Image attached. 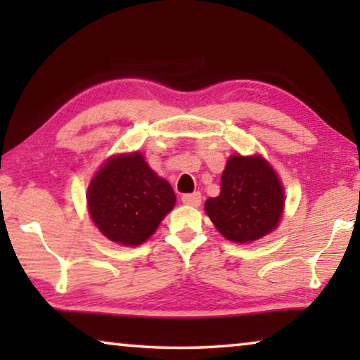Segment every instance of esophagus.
Returning a JSON list of instances; mask_svg holds the SVG:
<instances>
[{"mask_svg": "<svg viewBox=\"0 0 360 360\" xmlns=\"http://www.w3.org/2000/svg\"><path fill=\"white\" fill-rule=\"evenodd\" d=\"M182 203L188 205V206H193V208H197V206L202 205V193L193 192V193L182 195Z\"/></svg>", "mask_w": 360, "mask_h": 360, "instance_id": "obj_1", "label": "esophagus"}]
</instances>
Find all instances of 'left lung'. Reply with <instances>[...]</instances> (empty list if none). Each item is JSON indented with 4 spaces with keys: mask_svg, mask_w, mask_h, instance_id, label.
<instances>
[{
    "mask_svg": "<svg viewBox=\"0 0 360 360\" xmlns=\"http://www.w3.org/2000/svg\"><path fill=\"white\" fill-rule=\"evenodd\" d=\"M284 210V188L262 155H231L221 178L219 197L205 211L225 238L251 243L275 230Z\"/></svg>",
    "mask_w": 360,
    "mask_h": 360,
    "instance_id": "left-lung-1",
    "label": "left lung"
}]
</instances>
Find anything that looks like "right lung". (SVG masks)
<instances>
[{"label": "right lung", "instance_id": "right-lung-1", "mask_svg": "<svg viewBox=\"0 0 360 360\" xmlns=\"http://www.w3.org/2000/svg\"><path fill=\"white\" fill-rule=\"evenodd\" d=\"M176 195L139 152L106 160L87 192L89 212L103 235L124 246H138L173 210Z\"/></svg>", "mask_w": 360, "mask_h": 360}]
</instances>
